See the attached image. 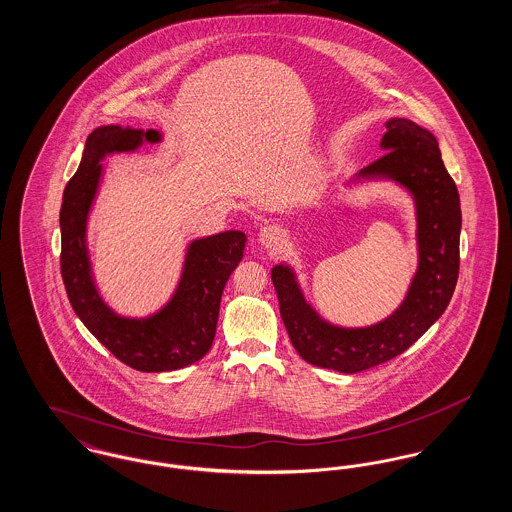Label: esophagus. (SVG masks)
<instances>
[{
  "mask_svg": "<svg viewBox=\"0 0 512 512\" xmlns=\"http://www.w3.org/2000/svg\"><path fill=\"white\" fill-rule=\"evenodd\" d=\"M257 242L267 251H278L284 245V232L278 226H265L261 228Z\"/></svg>",
  "mask_w": 512,
  "mask_h": 512,
  "instance_id": "1",
  "label": "esophagus"
}]
</instances>
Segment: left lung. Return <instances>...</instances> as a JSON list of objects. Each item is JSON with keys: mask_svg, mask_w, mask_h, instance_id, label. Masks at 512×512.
I'll return each mask as SVG.
<instances>
[{"mask_svg": "<svg viewBox=\"0 0 512 512\" xmlns=\"http://www.w3.org/2000/svg\"><path fill=\"white\" fill-rule=\"evenodd\" d=\"M382 155L357 172L345 188L390 180L411 195L416 270L393 313L368 326H340L322 317L303 292L290 263L270 270L280 315L295 351L311 365L355 374L382 365L411 347L447 309L459 278L461 199L441 161L436 136L420 124L386 122Z\"/></svg>", "mask_w": 512, "mask_h": 512, "instance_id": "left-lung-1", "label": "left lung"}]
</instances>
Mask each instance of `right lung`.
Listing matches in <instances>:
<instances>
[{
	"label": "right lung",
	"mask_w": 512,
	"mask_h": 512,
	"mask_svg": "<svg viewBox=\"0 0 512 512\" xmlns=\"http://www.w3.org/2000/svg\"><path fill=\"white\" fill-rule=\"evenodd\" d=\"M161 142L163 132L155 128H96L65 188L59 215L61 274L76 317L119 361L140 372H171L207 355L217 332L222 290L242 261L247 242L240 230L192 240L169 301L146 317L121 315L103 299L88 249V220L105 174L103 161Z\"/></svg>",
	"instance_id": "right-lung-1"
}]
</instances>
